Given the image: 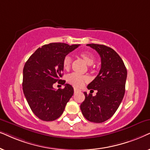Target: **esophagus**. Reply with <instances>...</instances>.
Returning <instances> with one entry per match:
<instances>
[{
    "label": "esophagus",
    "mask_w": 150,
    "mask_h": 150,
    "mask_svg": "<svg viewBox=\"0 0 150 150\" xmlns=\"http://www.w3.org/2000/svg\"><path fill=\"white\" fill-rule=\"evenodd\" d=\"M77 91H79V89L76 88H74V92H75V93H76V92H77Z\"/></svg>",
    "instance_id": "esophagus-1"
}]
</instances>
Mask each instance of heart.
Instances as JSON below:
<instances>
[{"instance_id":"b5f03b06","label":"heart","mask_w":150,"mask_h":150,"mask_svg":"<svg viewBox=\"0 0 150 150\" xmlns=\"http://www.w3.org/2000/svg\"><path fill=\"white\" fill-rule=\"evenodd\" d=\"M80 57L82 58L83 60L85 61V62L88 65H92L94 64L95 61V57L91 53H88V52H81L80 53ZM72 63V58L69 55L65 56L64 58L63 59V67L64 69L66 70H68L71 67ZM67 81L69 83H71L75 87H81L82 86L85 81H87L88 78L87 76L86 75H81L79 74L73 73L69 74L67 77Z\"/></svg>"}]
</instances>
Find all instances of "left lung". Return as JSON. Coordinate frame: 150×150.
I'll use <instances>...</instances> for the list:
<instances>
[{
  "label": "left lung",
  "instance_id": "left-lung-1",
  "mask_svg": "<svg viewBox=\"0 0 150 150\" xmlns=\"http://www.w3.org/2000/svg\"><path fill=\"white\" fill-rule=\"evenodd\" d=\"M87 46L99 53L101 66L97 76L87 86L91 91H97V95H87L84 92L85 99L80 108L87 120L102 123L115 113L123 100L127 69L121 57L110 47L97 44H88Z\"/></svg>",
  "mask_w": 150,
  "mask_h": 150
}]
</instances>
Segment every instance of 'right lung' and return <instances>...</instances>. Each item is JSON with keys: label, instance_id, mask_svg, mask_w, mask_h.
<instances>
[{"label": "right lung", "instance_id": "right-lung-1", "mask_svg": "<svg viewBox=\"0 0 150 150\" xmlns=\"http://www.w3.org/2000/svg\"><path fill=\"white\" fill-rule=\"evenodd\" d=\"M79 45L50 43L40 47L26 62L23 69V90L30 108L40 119L54 121L62 115L65 106L73 96L71 85L65 83L62 77L63 59ZM57 81L65 85L55 90Z\"/></svg>", "mask_w": 150, "mask_h": 150}]
</instances>
